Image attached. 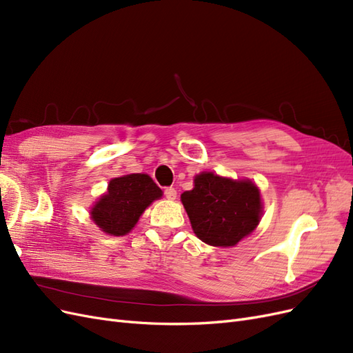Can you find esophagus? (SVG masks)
Returning <instances> with one entry per match:
<instances>
[{
	"mask_svg": "<svg viewBox=\"0 0 353 353\" xmlns=\"http://www.w3.org/2000/svg\"><path fill=\"white\" fill-rule=\"evenodd\" d=\"M165 197L168 200H175L176 199V190L174 187H168L165 188Z\"/></svg>",
	"mask_w": 353,
	"mask_h": 353,
	"instance_id": "esophagus-1",
	"label": "esophagus"
}]
</instances>
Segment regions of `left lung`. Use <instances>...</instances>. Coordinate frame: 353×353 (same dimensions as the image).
Returning a JSON list of instances; mask_svg holds the SVG:
<instances>
[{"instance_id":"8db88e82","label":"left lung","mask_w":353,"mask_h":353,"mask_svg":"<svg viewBox=\"0 0 353 353\" xmlns=\"http://www.w3.org/2000/svg\"><path fill=\"white\" fill-rule=\"evenodd\" d=\"M181 201L196 236L216 248L236 245L253 232L262 216L261 191L250 179L201 172L194 178V188L181 194Z\"/></svg>"}]
</instances>
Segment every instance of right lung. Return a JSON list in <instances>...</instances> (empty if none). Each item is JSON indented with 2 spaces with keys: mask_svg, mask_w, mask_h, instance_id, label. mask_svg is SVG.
<instances>
[{
  "mask_svg": "<svg viewBox=\"0 0 353 353\" xmlns=\"http://www.w3.org/2000/svg\"><path fill=\"white\" fill-rule=\"evenodd\" d=\"M162 194V190L147 174L113 178L105 194L91 209V219L109 236H125L135 227L143 212Z\"/></svg>",
  "mask_w": 353,
  "mask_h": 353,
  "instance_id": "right-lung-1",
  "label": "right lung"
}]
</instances>
